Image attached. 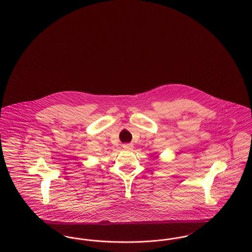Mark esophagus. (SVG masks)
Masks as SVG:
<instances>
[{"label":"esophagus","instance_id":"obj_1","mask_svg":"<svg viewBox=\"0 0 252 252\" xmlns=\"http://www.w3.org/2000/svg\"><path fill=\"white\" fill-rule=\"evenodd\" d=\"M123 147H124V149H126V150H131L132 148H133V145L130 144H126L123 145Z\"/></svg>","mask_w":252,"mask_h":252}]
</instances>
